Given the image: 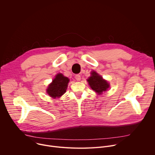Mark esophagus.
Instances as JSON below:
<instances>
[{
    "label": "esophagus",
    "mask_w": 155,
    "mask_h": 155,
    "mask_svg": "<svg viewBox=\"0 0 155 155\" xmlns=\"http://www.w3.org/2000/svg\"><path fill=\"white\" fill-rule=\"evenodd\" d=\"M75 78L77 81H80L81 80V76L80 75H76L75 76Z\"/></svg>",
    "instance_id": "34e87169"
}]
</instances>
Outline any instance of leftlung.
Wrapping results in <instances>:
<instances>
[{"instance_id":"8db88e82","label":"left lung","mask_w":155,"mask_h":155,"mask_svg":"<svg viewBox=\"0 0 155 155\" xmlns=\"http://www.w3.org/2000/svg\"><path fill=\"white\" fill-rule=\"evenodd\" d=\"M92 90L95 91L99 94L107 91L109 87V84L104 80L102 77L99 75L96 72H91V76L87 80Z\"/></svg>"}]
</instances>
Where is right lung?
<instances>
[{
	"instance_id": "1",
	"label": "right lung",
	"mask_w": 155,
	"mask_h": 155,
	"mask_svg": "<svg viewBox=\"0 0 155 155\" xmlns=\"http://www.w3.org/2000/svg\"><path fill=\"white\" fill-rule=\"evenodd\" d=\"M69 79L62 74H58L47 90L48 94L51 97H59L65 93L67 90Z\"/></svg>"
}]
</instances>
